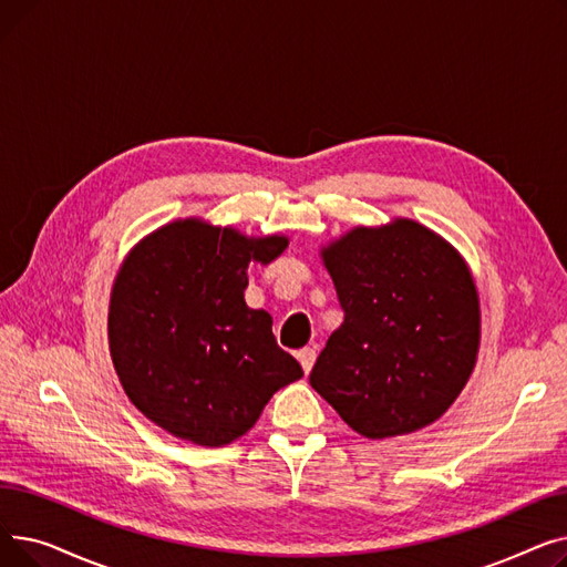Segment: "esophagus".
I'll list each match as a JSON object with an SVG mask.
<instances>
[{
    "mask_svg": "<svg viewBox=\"0 0 567 567\" xmlns=\"http://www.w3.org/2000/svg\"><path fill=\"white\" fill-rule=\"evenodd\" d=\"M296 359H299V363H301L303 372L308 374V372L312 370V365H315V359H317V351H315L312 347H306V349H301L299 353H296Z\"/></svg>",
    "mask_w": 567,
    "mask_h": 567,
    "instance_id": "esophagus-1",
    "label": "esophagus"
}]
</instances>
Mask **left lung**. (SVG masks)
I'll return each mask as SVG.
<instances>
[{
  "label": "left lung",
  "mask_w": 567,
  "mask_h": 567,
  "mask_svg": "<svg viewBox=\"0 0 567 567\" xmlns=\"http://www.w3.org/2000/svg\"><path fill=\"white\" fill-rule=\"evenodd\" d=\"M319 257L344 321L319 353L312 389L372 441L439 421L481 349V299L464 257L411 218L353 227Z\"/></svg>",
  "instance_id": "1"
}]
</instances>
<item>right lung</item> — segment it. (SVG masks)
Returning <instances> with one entry per match:
<instances>
[{
    "label": "right lung",
    "instance_id": "right-lung-1",
    "mask_svg": "<svg viewBox=\"0 0 567 567\" xmlns=\"http://www.w3.org/2000/svg\"><path fill=\"white\" fill-rule=\"evenodd\" d=\"M285 234L248 236L178 218L126 255L112 285L110 355L128 400L172 436L206 449L241 439L303 370L246 306L250 261H274Z\"/></svg>",
    "mask_w": 567,
    "mask_h": 567
}]
</instances>
